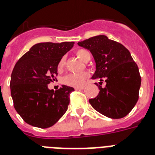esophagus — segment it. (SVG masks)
I'll return each mask as SVG.
<instances>
[{"mask_svg":"<svg viewBox=\"0 0 155 155\" xmlns=\"http://www.w3.org/2000/svg\"><path fill=\"white\" fill-rule=\"evenodd\" d=\"M84 89V86H82V87H75V91H78V90H83Z\"/></svg>","mask_w":155,"mask_h":155,"instance_id":"34e87169","label":"esophagus"}]
</instances>
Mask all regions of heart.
<instances>
[{
	"label": "heart",
	"mask_w": 155,
	"mask_h": 155,
	"mask_svg": "<svg viewBox=\"0 0 155 155\" xmlns=\"http://www.w3.org/2000/svg\"><path fill=\"white\" fill-rule=\"evenodd\" d=\"M75 54L78 58L82 60L83 61H88L91 59V53L88 50L85 49H80L75 52ZM65 64V58H62L60 60L58 63V68L59 71H61L64 68ZM90 74L87 71L82 72V73H71L64 76L63 79V83L68 86L71 87H79L84 85L85 80L89 77Z\"/></svg>",
	"instance_id": "b5f03b06"
}]
</instances>
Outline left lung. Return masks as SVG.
I'll return each mask as SVG.
<instances>
[{"mask_svg":"<svg viewBox=\"0 0 155 155\" xmlns=\"http://www.w3.org/2000/svg\"><path fill=\"white\" fill-rule=\"evenodd\" d=\"M78 45L92 53L96 63L92 79L101 81L97 84L99 93L89 99L90 104L107 117L120 119L128 115L139 99L141 85L139 68L128 49L105 35L90 38ZM102 81L106 82L102 88Z\"/></svg>","mask_w":155,"mask_h":155,"instance_id":"obj_1","label":"left lung"}]
</instances>
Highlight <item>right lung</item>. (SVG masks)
Masks as SVG:
<instances>
[{
    "label": "right lung",
    "instance_id": "1",
    "mask_svg": "<svg viewBox=\"0 0 155 155\" xmlns=\"http://www.w3.org/2000/svg\"><path fill=\"white\" fill-rule=\"evenodd\" d=\"M73 45V41L35 44L15 64L11 95L15 110L30 125L49 128L67 111L74 88L62 85L54 91L48 84L57 80L60 60Z\"/></svg>",
    "mask_w": 155,
    "mask_h": 155
}]
</instances>
